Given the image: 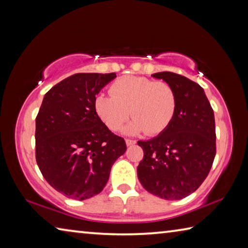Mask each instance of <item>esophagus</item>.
Segmentation results:
<instances>
[{
  "label": "esophagus",
  "instance_id": "esophagus-1",
  "mask_svg": "<svg viewBox=\"0 0 248 248\" xmlns=\"http://www.w3.org/2000/svg\"><path fill=\"white\" fill-rule=\"evenodd\" d=\"M137 141L136 140H130V139H125V144H127V146H131L133 144H136Z\"/></svg>",
  "mask_w": 248,
  "mask_h": 248
}]
</instances>
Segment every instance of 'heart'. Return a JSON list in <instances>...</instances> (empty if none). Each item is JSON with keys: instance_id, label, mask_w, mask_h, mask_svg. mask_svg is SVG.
I'll list each match as a JSON object with an SVG mask.
<instances>
[{"instance_id": "obj_1", "label": "heart", "mask_w": 248, "mask_h": 248, "mask_svg": "<svg viewBox=\"0 0 248 248\" xmlns=\"http://www.w3.org/2000/svg\"><path fill=\"white\" fill-rule=\"evenodd\" d=\"M111 96L98 94L94 109L111 131H118L130 115L133 119L124 131L136 134L145 131L155 136L173 121L177 109V95L170 84L142 77L121 78L110 86Z\"/></svg>"}]
</instances>
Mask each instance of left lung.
Listing matches in <instances>:
<instances>
[{
  "label": "left lung",
  "instance_id": "obj_1",
  "mask_svg": "<svg viewBox=\"0 0 248 248\" xmlns=\"http://www.w3.org/2000/svg\"><path fill=\"white\" fill-rule=\"evenodd\" d=\"M152 77L173 87L178 104L164 131L138 141L144 153L138 178L150 194L179 200L198 189L211 170L216 156L215 114L199 84L173 72Z\"/></svg>",
  "mask_w": 248,
  "mask_h": 248
}]
</instances>
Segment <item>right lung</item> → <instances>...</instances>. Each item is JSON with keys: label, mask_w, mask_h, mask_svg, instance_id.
Instances as JSON below:
<instances>
[{"label": "right lung", "mask_w": 248, "mask_h": 248, "mask_svg": "<svg viewBox=\"0 0 248 248\" xmlns=\"http://www.w3.org/2000/svg\"><path fill=\"white\" fill-rule=\"evenodd\" d=\"M116 73H78L46 93L36 118V161L57 191L75 200L98 195L127 150L96 114L94 99Z\"/></svg>", "instance_id": "right-lung-1"}]
</instances>
